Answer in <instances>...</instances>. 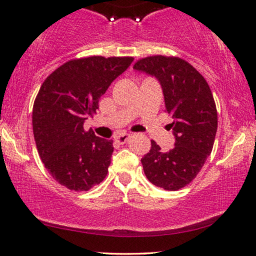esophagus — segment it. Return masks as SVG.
<instances>
[{
  "label": "esophagus",
  "mask_w": 256,
  "mask_h": 256,
  "mask_svg": "<svg viewBox=\"0 0 256 256\" xmlns=\"http://www.w3.org/2000/svg\"><path fill=\"white\" fill-rule=\"evenodd\" d=\"M130 138H131V134H128V133H123V134L116 136V142L120 144H126Z\"/></svg>",
  "instance_id": "esophagus-1"
}]
</instances>
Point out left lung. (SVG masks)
I'll return each mask as SVG.
<instances>
[{
	"mask_svg": "<svg viewBox=\"0 0 256 256\" xmlns=\"http://www.w3.org/2000/svg\"><path fill=\"white\" fill-rule=\"evenodd\" d=\"M133 70L159 81L175 138L168 152L152 140L150 152L142 159L144 172L154 186L175 192L196 178L211 154L218 126L214 96L205 78L180 58H144Z\"/></svg>",
	"mask_w": 256,
	"mask_h": 256,
	"instance_id": "obj_1",
	"label": "left lung"
}]
</instances>
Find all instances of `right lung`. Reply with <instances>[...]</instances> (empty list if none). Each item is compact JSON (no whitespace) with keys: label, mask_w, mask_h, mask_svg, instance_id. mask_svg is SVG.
Returning <instances> with one entry per match:
<instances>
[{"label":"right lung","mask_w":256,"mask_h":256,"mask_svg":"<svg viewBox=\"0 0 256 256\" xmlns=\"http://www.w3.org/2000/svg\"><path fill=\"white\" fill-rule=\"evenodd\" d=\"M133 58L89 56L70 60L44 81L32 110L39 156L52 178L74 192H87L108 174L112 140L84 131L98 100Z\"/></svg>","instance_id":"right-lung-1"}]
</instances>
